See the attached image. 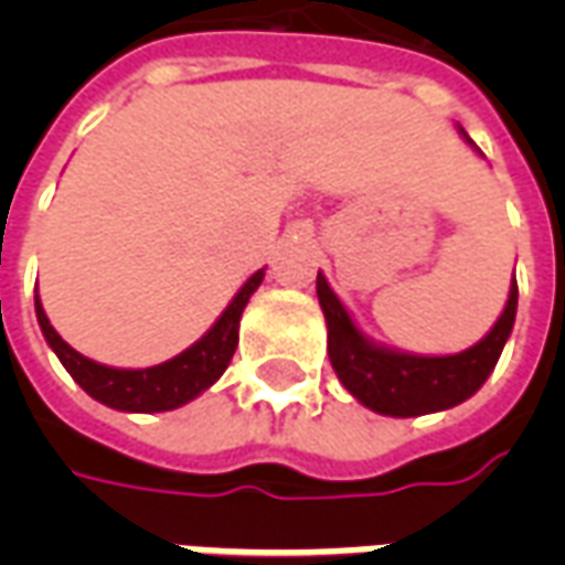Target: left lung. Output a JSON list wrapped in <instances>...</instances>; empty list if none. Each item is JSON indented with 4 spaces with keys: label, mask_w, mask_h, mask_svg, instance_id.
<instances>
[{
    "label": "left lung",
    "mask_w": 565,
    "mask_h": 565,
    "mask_svg": "<svg viewBox=\"0 0 565 565\" xmlns=\"http://www.w3.org/2000/svg\"><path fill=\"white\" fill-rule=\"evenodd\" d=\"M466 136V132H462ZM472 145V139L466 136ZM318 299L327 318V351L335 375L360 403L391 417H417L445 412L469 399L497 366L518 311V281H511L509 302L493 330L481 342L454 356H415L372 344L356 330L339 296L332 294L323 275H318Z\"/></svg>",
    "instance_id": "left-lung-1"
}]
</instances>
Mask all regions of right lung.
Returning a JSON list of instances; mask_svg holds the SVG:
<instances>
[{"mask_svg":"<svg viewBox=\"0 0 565 565\" xmlns=\"http://www.w3.org/2000/svg\"><path fill=\"white\" fill-rule=\"evenodd\" d=\"M259 281H263V269L247 278V284L235 294V299L226 306L217 323L193 348H186L184 354L150 369H111L81 356L51 327L39 296H35V318H39V327H42L47 344L60 356V363L66 366L68 375L78 381L84 391L90 393L93 399H99L117 412H145V415L172 412L178 405L196 399L202 391H209L211 384L226 372L235 354V344H238V320H242L247 299L257 290Z\"/></svg>","mask_w":565,"mask_h":565,"instance_id":"add662e5","label":"right lung"}]
</instances>
